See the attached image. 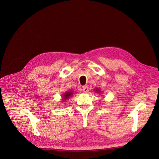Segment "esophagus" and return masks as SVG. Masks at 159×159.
Returning <instances> with one entry per match:
<instances>
[{
	"mask_svg": "<svg viewBox=\"0 0 159 159\" xmlns=\"http://www.w3.org/2000/svg\"><path fill=\"white\" fill-rule=\"evenodd\" d=\"M89 89H88V87L87 86H83L82 87V92L83 93H87V92H88V90Z\"/></svg>",
	"mask_w": 159,
	"mask_h": 159,
	"instance_id": "esophagus-1",
	"label": "esophagus"
}]
</instances>
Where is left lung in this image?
<instances>
[{"label":"left lung","instance_id":"left-lung-1","mask_svg":"<svg viewBox=\"0 0 159 159\" xmlns=\"http://www.w3.org/2000/svg\"><path fill=\"white\" fill-rule=\"evenodd\" d=\"M95 91H96V93H101V90H100L99 89H98V88L95 89Z\"/></svg>","mask_w":159,"mask_h":159}]
</instances>
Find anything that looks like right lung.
Wrapping results in <instances>:
<instances>
[{
    "label": "right lung",
    "mask_w": 159,
    "mask_h": 159,
    "mask_svg": "<svg viewBox=\"0 0 159 159\" xmlns=\"http://www.w3.org/2000/svg\"><path fill=\"white\" fill-rule=\"evenodd\" d=\"M73 95V91H66V92L64 93V94L63 95V97L62 98V100H63V101H65L66 99H69L70 97H71Z\"/></svg>",
    "instance_id": "right-lung-1"
}]
</instances>
